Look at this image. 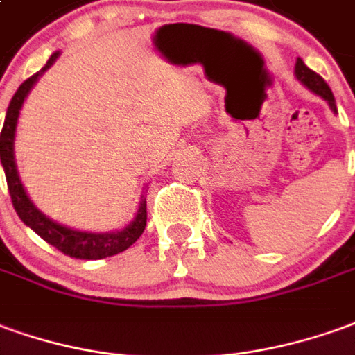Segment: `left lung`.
Instances as JSON below:
<instances>
[{"label": "left lung", "mask_w": 355, "mask_h": 355, "mask_svg": "<svg viewBox=\"0 0 355 355\" xmlns=\"http://www.w3.org/2000/svg\"><path fill=\"white\" fill-rule=\"evenodd\" d=\"M294 75H295V79L304 85L305 89H309L313 94L321 96V98L329 104V107H331L332 112H334V114H338V110H336V100H334L332 90L329 89V85L324 83V79H322L321 75H317L315 71L309 69V67H307L300 58H297V61H295Z\"/></svg>", "instance_id": "obj_1"}]
</instances>
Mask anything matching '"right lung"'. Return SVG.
<instances>
[{
	"instance_id": "1",
	"label": "right lung",
	"mask_w": 355,
	"mask_h": 355,
	"mask_svg": "<svg viewBox=\"0 0 355 355\" xmlns=\"http://www.w3.org/2000/svg\"><path fill=\"white\" fill-rule=\"evenodd\" d=\"M58 58H60V51H53L48 63L38 73H34L33 77L24 80L9 102L3 129H1V166H3L7 187H9V195H11L15 210H17L19 218L23 220L28 228L34 230L44 241H48L50 245L60 249L65 255L75 257V259H89V261L106 259V257L117 255V253L125 251L127 248H131L137 239L141 238V234L145 232V195H141V202H139V209L135 212V218L123 228L114 230V232H83V230L69 228V226H63L60 222L48 218L42 210L31 201V197L24 189L21 178H19V170H17L15 135H17V123H19V116H21V107H23L24 100L28 96V92L33 90L34 85L55 63Z\"/></svg>"
}]
</instances>
